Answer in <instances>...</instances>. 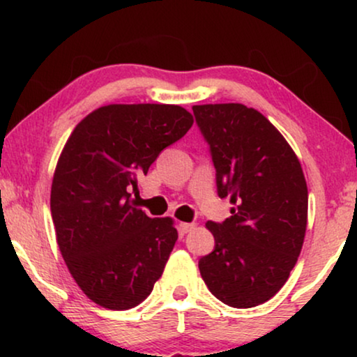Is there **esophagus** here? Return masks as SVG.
I'll return each instance as SVG.
<instances>
[{
    "mask_svg": "<svg viewBox=\"0 0 357 357\" xmlns=\"http://www.w3.org/2000/svg\"><path fill=\"white\" fill-rule=\"evenodd\" d=\"M180 232H183V234H188L190 231H193L195 229V224L193 222H180Z\"/></svg>",
    "mask_w": 357,
    "mask_h": 357,
    "instance_id": "34e87169",
    "label": "esophagus"
}]
</instances>
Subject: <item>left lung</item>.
<instances>
[{"instance_id":"8db88e82","label":"left lung","mask_w":357,"mask_h":357,"mask_svg":"<svg viewBox=\"0 0 357 357\" xmlns=\"http://www.w3.org/2000/svg\"><path fill=\"white\" fill-rule=\"evenodd\" d=\"M216 169L218 195L234 208L208 221L214 250L199 260L208 289L224 304L248 309L284 286L299 257L309 193L301 162L266 116L242 104L193 105Z\"/></svg>"}]
</instances>
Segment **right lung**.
I'll return each instance as SVG.
<instances>
[{"label": "right lung", "mask_w": 357, "mask_h": 357, "mask_svg": "<svg viewBox=\"0 0 357 357\" xmlns=\"http://www.w3.org/2000/svg\"><path fill=\"white\" fill-rule=\"evenodd\" d=\"M192 125L180 105L112 104L68 138L53 175L52 218L68 270L100 307L133 309L162 275L178 237L174 219L149 218L130 192Z\"/></svg>", "instance_id": "1"}]
</instances>
